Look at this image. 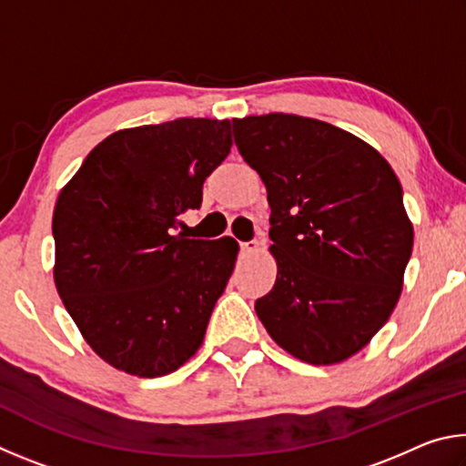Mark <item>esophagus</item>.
Instances as JSON below:
<instances>
[{
    "label": "esophagus",
    "instance_id": "1",
    "mask_svg": "<svg viewBox=\"0 0 466 466\" xmlns=\"http://www.w3.org/2000/svg\"><path fill=\"white\" fill-rule=\"evenodd\" d=\"M258 248V240H248V242H240V250L242 252H255Z\"/></svg>",
    "mask_w": 466,
    "mask_h": 466
}]
</instances>
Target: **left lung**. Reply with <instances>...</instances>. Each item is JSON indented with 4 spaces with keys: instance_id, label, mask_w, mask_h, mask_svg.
Returning a JSON list of instances; mask_svg holds the SVG:
<instances>
[{
    "instance_id": "obj_1",
    "label": "left lung",
    "mask_w": 466,
    "mask_h": 466,
    "mask_svg": "<svg viewBox=\"0 0 466 466\" xmlns=\"http://www.w3.org/2000/svg\"><path fill=\"white\" fill-rule=\"evenodd\" d=\"M234 141L271 208L278 279L255 310L291 356L337 364L366 347L399 302L413 250L403 188L366 141L319 119H234Z\"/></svg>"
}]
</instances>
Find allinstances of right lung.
I'll return each mask as SVG.
<instances>
[{"instance_id":"1","label":"right lung","mask_w":466,"mask_h":466,"mask_svg":"<svg viewBox=\"0 0 466 466\" xmlns=\"http://www.w3.org/2000/svg\"><path fill=\"white\" fill-rule=\"evenodd\" d=\"M232 123L175 119L116 131L86 156L53 211L55 286L86 343L156 378L199 350L238 242L175 234L232 147Z\"/></svg>"}]
</instances>
